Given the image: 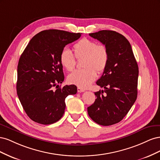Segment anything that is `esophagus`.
Wrapping results in <instances>:
<instances>
[{
    "mask_svg": "<svg viewBox=\"0 0 160 160\" xmlns=\"http://www.w3.org/2000/svg\"><path fill=\"white\" fill-rule=\"evenodd\" d=\"M77 91H78L79 93H82V92H84L85 91V89H82L81 88H77Z\"/></svg>",
    "mask_w": 160,
    "mask_h": 160,
    "instance_id": "obj_1",
    "label": "esophagus"
}]
</instances>
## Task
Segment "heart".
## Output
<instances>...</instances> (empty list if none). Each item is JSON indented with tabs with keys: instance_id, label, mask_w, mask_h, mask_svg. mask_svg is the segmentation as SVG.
Returning a JSON list of instances; mask_svg holds the SVG:
<instances>
[{
	"instance_id": "1",
	"label": "heart",
	"mask_w": 160,
	"mask_h": 160,
	"mask_svg": "<svg viewBox=\"0 0 160 160\" xmlns=\"http://www.w3.org/2000/svg\"><path fill=\"white\" fill-rule=\"evenodd\" d=\"M72 50L77 59H83L82 67L84 69L72 72L67 80L70 84L83 89L88 88L96 79V71L101 73L107 67L109 58L108 49L103 45H98L95 41L85 38L75 43ZM59 61L62 67L68 71H72L75 67V57L67 49L61 51Z\"/></svg>"
}]
</instances>
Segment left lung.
I'll list each match as a JSON object with an SVG mask.
<instances>
[{
  "mask_svg": "<svg viewBox=\"0 0 160 160\" xmlns=\"http://www.w3.org/2000/svg\"><path fill=\"white\" fill-rule=\"evenodd\" d=\"M89 36L105 45L109 58L96 83L105 89L95 92L97 99L88 108V112L95 123L108 126L121 122L136 100L138 65L132 46L122 34L103 30L90 33Z\"/></svg>",
  "mask_w": 160,
  "mask_h": 160,
  "instance_id": "1",
  "label": "left lung"
}]
</instances>
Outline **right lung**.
I'll return each mask as SVG.
<instances>
[{
  "label": "right lung",
  "instance_id": "add662e5",
  "mask_svg": "<svg viewBox=\"0 0 160 160\" xmlns=\"http://www.w3.org/2000/svg\"><path fill=\"white\" fill-rule=\"evenodd\" d=\"M81 33L49 29L34 36L19 59L17 91L27 115L43 125L57 122L64 114L65 98L77 93L75 85L64 81L59 55L65 45L78 39Z\"/></svg>",
  "mask_w": 160,
  "mask_h": 160
}]
</instances>
